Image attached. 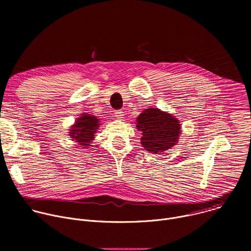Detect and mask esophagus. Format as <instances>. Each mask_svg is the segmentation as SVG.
<instances>
[{"label": "esophagus", "instance_id": "obj_1", "mask_svg": "<svg viewBox=\"0 0 251 251\" xmlns=\"http://www.w3.org/2000/svg\"><path fill=\"white\" fill-rule=\"evenodd\" d=\"M114 115L118 118V119H122V118H124V112L122 111V110H116L115 111V113H114Z\"/></svg>", "mask_w": 251, "mask_h": 251}]
</instances>
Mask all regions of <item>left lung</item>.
Masks as SVG:
<instances>
[{
    "label": "left lung",
    "mask_w": 251,
    "mask_h": 251,
    "mask_svg": "<svg viewBox=\"0 0 251 251\" xmlns=\"http://www.w3.org/2000/svg\"><path fill=\"white\" fill-rule=\"evenodd\" d=\"M136 127L142 132L141 144L146 151L159 154L173 148L181 135V124L172 114L158 108H148L137 118Z\"/></svg>",
    "instance_id": "8db88e82"
}]
</instances>
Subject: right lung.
<instances>
[{"instance_id":"add662e5","label":"right lung","mask_w":251,"mask_h":251,"mask_svg":"<svg viewBox=\"0 0 251 251\" xmlns=\"http://www.w3.org/2000/svg\"><path fill=\"white\" fill-rule=\"evenodd\" d=\"M99 125L100 121L96 116L83 113L76 119L75 125L71 126L69 136L75 142L78 143L81 148L85 149L87 146H90Z\"/></svg>"}]
</instances>
